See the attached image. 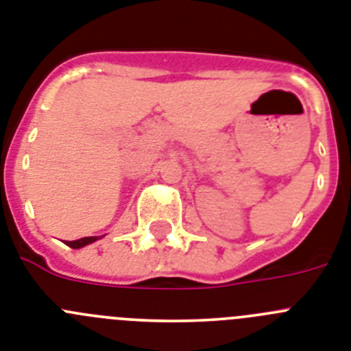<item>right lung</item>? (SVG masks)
Instances as JSON below:
<instances>
[{"label":"right lung","mask_w":351,"mask_h":351,"mask_svg":"<svg viewBox=\"0 0 351 351\" xmlns=\"http://www.w3.org/2000/svg\"><path fill=\"white\" fill-rule=\"evenodd\" d=\"M97 237H84V239H79V240H70V242H66V245L72 249H79V247H84V245H88V243L95 242Z\"/></svg>","instance_id":"obj_1"}]
</instances>
